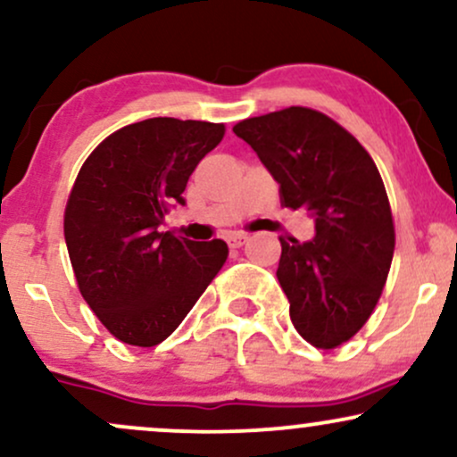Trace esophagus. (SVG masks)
<instances>
[{"label": "esophagus", "mask_w": 457, "mask_h": 457, "mask_svg": "<svg viewBox=\"0 0 457 457\" xmlns=\"http://www.w3.org/2000/svg\"><path fill=\"white\" fill-rule=\"evenodd\" d=\"M246 238H249L246 234H234L228 238V245L232 246V249H238V246H243L246 243Z\"/></svg>", "instance_id": "obj_1"}]
</instances>
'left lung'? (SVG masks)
Segmentation results:
<instances>
[{"mask_svg":"<svg viewBox=\"0 0 457 457\" xmlns=\"http://www.w3.org/2000/svg\"><path fill=\"white\" fill-rule=\"evenodd\" d=\"M279 182L281 204L309 212L316 236H281L277 269L309 344L335 348L367 322L389 275L395 229L378 167L328 115L287 107L234 127Z\"/></svg>","mask_w":457,"mask_h":457,"instance_id":"8db88e82","label":"left lung"}]
</instances>
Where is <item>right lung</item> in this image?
Listing matches in <instances>:
<instances>
[{"label": "right lung", "instance_id": "obj_1", "mask_svg": "<svg viewBox=\"0 0 457 457\" xmlns=\"http://www.w3.org/2000/svg\"><path fill=\"white\" fill-rule=\"evenodd\" d=\"M223 133V124L150 118L109 135L79 171L64 214L68 255L81 296L120 342L150 348L170 337L228 260L223 240L161 232Z\"/></svg>", "mask_w": 457, "mask_h": 457}]
</instances>
